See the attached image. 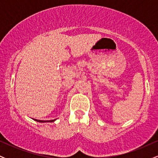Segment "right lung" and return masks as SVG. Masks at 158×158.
Segmentation results:
<instances>
[{
	"mask_svg": "<svg viewBox=\"0 0 158 158\" xmlns=\"http://www.w3.org/2000/svg\"><path fill=\"white\" fill-rule=\"evenodd\" d=\"M35 121H37V122H39V123H52V122H54V121L56 120V119H52V120H39V119H33Z\"/></svg>",
	"mask_w": 158,
	"mask_h": 158,
	"instance_id": "obj_1",
	"label": "right lung"
}]
</instances>
